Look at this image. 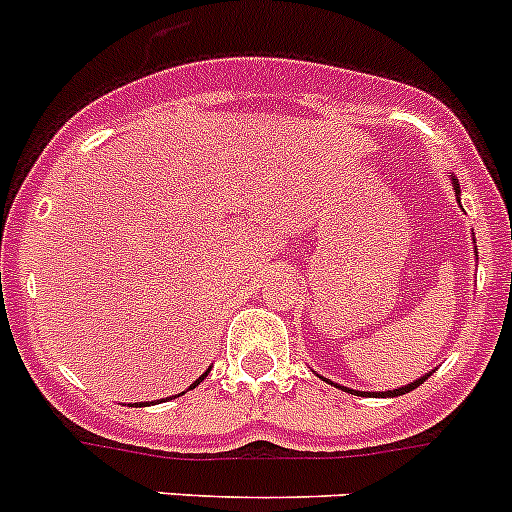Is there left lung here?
I'll list each match as a JSON object with an SVG mask.
<instances>
[{
  "label": "left lung",
  "instance_id": "left-lung-1",
  "mask_svg": "<svg viewBox=\"0 0 512 512\" xmlns=\"http://www.w3.org/2000/svg\"><path fill=\"white\" fill-rule=\"evenodd\" d=\"M447 175H449V180H452V190H454V195H457V203H459V182H457V177H454L452 172H447ZM431 373H434V370H431ZM431 373L421 375V378H416L414 383H406V386H401V388H393V391H353V388H348V386H340V383H332L330 378H325V381L332 383V386H335V388H342V391L358 393V396H368V398H396V396H403V393L414 391V388H419L421 383H424ZM320 378H322V375H320Z\"/></svg>",
  "mask_w": 512,
  "mask_h": 512
}]
</instances>
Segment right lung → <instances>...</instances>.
Wrapping results in <instances>:
<instances>
[{
    "mask_svg": "<svg viewBox=\"0 0 512 512\" xmlns=\"http://www.w3.org/2000/svg\"><path fill=\"white\" fill-rule=\"evenodd\" d=\"M208 373H210V368L208 370H205V373L203 375H200V378H198V381H195V383H192V386L190 388H187V391H192V388H195V386H198V383H203L205 381V378H208ZM182 393H185V391H182ZM167 401H170V398H167ZM154 403H157V401H152V403H142V401H139L137 403V406H154Z\"/></svg>",
    "mask_w": 512,
    "mask_h": 512,
    "instance_id": "right-lung-1",
    "label": "right lung"
}]
</instances>
